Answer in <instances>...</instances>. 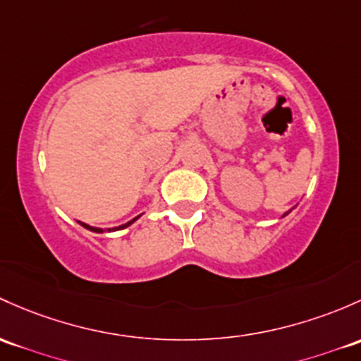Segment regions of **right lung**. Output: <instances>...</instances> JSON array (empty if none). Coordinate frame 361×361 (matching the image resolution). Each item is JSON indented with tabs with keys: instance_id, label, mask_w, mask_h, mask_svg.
Returning a JSON list of instances; mask_svg holds the SVG:
<instances>
[{
	"instance_id": "add662e5",
	"label": "right lung",
	"mask_w": 361,
	"mask_h": 361,
	"mask_svg": "<svg viewBox=\"0 0 361 361\" xmlns=\"http://www.w3.org/2000/svg\"><path fill=\"white\" fill-rule=\"evenodd\" d=\"M138 218H140V216H138ZM138 218L131 219V221H130V223H126V225L119 226V228H112V230H109V231H114V230H123V228H126V226H130V225H131V223H135V221H136V219H138ZM81 225H82V226H85V228H88V230H91V231H97V233H100V231H104V230H102V228H93V226H88V225H85V223H81Z\"/></svg>"
}]
</instances>
